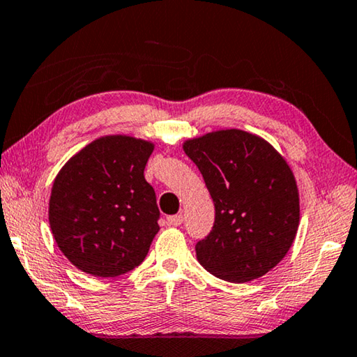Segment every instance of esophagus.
<instances>
[{
    "label": "esophagus",
    "instance_id": "1",
    "mask_svg": "<svg viewBox=\"0 0 357 357\" xmlns=\"http://www.w3.org/2000/svg\"><path fill=\"white\" fill-rule=\"evenodd\" d=\"M167 220H168L169 225H174V227H178V225L183 224L184 216H183V214H174V216H168Z\"/></svg>",
    "mask_w": 357,
    "mask_h": 357
}]
</instances>
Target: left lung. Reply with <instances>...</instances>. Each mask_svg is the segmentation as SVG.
<instances>
[{
    "label": "left lung",
    "mask_w": 357,
    "mask_h": 357,
    "mask_svg": "<svg viewBox=\"0 0 357 357\" xmlns=\"http://www.w3.org/2000/svg\"><path fill=\"white\" fill-rule=\"evenodd\" d=\"M214 202V225L197 243L199 262L231 282L260 278L286 256L301 220L291 167L268 141L243 130H218L184 141Z\"/></svg>",
    "instance_id": "1"
}]
</instances>
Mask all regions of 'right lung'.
Listing matches in <instances>:
<instances>
[{"label":"right lung","instance_id":"obj_1","mask_svg":"<svg viewBox=\"0 0 357 357\" xmlns=\"http://www.w3.org/2000/svg\"><path fill=\"white\" fill-rule=\"evenodd\" d=\"M152 151L151 141L107 135L73 155L55 176L50 230L79 270L112 278L148 256L160 230L155 192L144 179Z\"/></svg>","mask_w":357,"mask_h":357}]
</instances>
